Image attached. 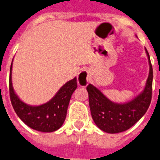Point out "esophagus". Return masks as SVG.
I'll return each mask as SVG.
<instances>
[{"instance_id": "esophagus-1", "label": "esophagus", "mask_w": 160, "mask_h": 160, "mask_svg": "<svg viewBox=\"0 0 160 160\" xmlns=\"http://www.w3.org/2000/svg\"><path fill=\"white\" fill-rule=\"evenodd\" d=\"M89 73L87 70H84L80 72L77 77V83L80 87H86L89 83Z\"/></svg>"}]
</instances>
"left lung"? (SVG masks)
<instances>
[{
  "mask_svg": "<svg viewBox=\"0 0 160 160\" xmlns=\"http://www.w3.org/2000/svg\"><path fill=\"white\" fill-rule=\"evenodd\" d=\"M149 60L150 72L146 87L140 95L126 104L113 103L99 89L92 84L87 86L92 118L101 130L116 134L127 130L146 113L152 97L153 69L150 55L146 50Z\"/></svg>",
  "mask_w": 160,
  "mask_h": 160,
  "instance_id": "left-lung-1",
  "label": "left lung"
}]
</instances>
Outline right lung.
Segmentation results:
<instances>
[{
  "mask_svg": "<svg viewBox=\"0 0 160 160\" xmlns=\"http://www.w3.org/2000/svg\"><path fill=\"white\" fill-rule=\"evenodd\" d=\"M9 74V96L14 111L19 118L33 130L41 132H53L59 129L64 122L71 97L77 88L75 77L59 90L50 101L38 106H30L22 102L13 91L11 74Z\"/></svg>",
  "mask_w": 160,
  "mask_h": 160,
  "instance_id": "obj_1",
  "label": "right lung"
}]
</instances>
